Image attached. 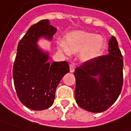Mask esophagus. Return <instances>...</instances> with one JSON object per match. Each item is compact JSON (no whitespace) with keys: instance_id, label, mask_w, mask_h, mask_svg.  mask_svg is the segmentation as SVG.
Listing matches in <instances>:
<instances>
[{"instance_id":"esophagus-1","label":"esophagus","mask_w":131,"mask_h":131,"mask_svg":"<svg viewBox=\"0 0 131 131\" xmlns=\"http://www.w3.org/2000/svg\"><path fill=\"white\" fill-rule=\"evenodd\" d=\"M69 69H70V72H74V71L75 69V65L74 64H70Z\"/></svg>"}]
</instances>
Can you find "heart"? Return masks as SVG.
Masks as SVG:
<instances>
[{"label": "heart", "mask_w": 131, "mask_h": 131, "mask_svg": "<svg viewBox=\"0 0 131 131\" xmlns=\"http://www.w3.org/2000/svg\"><path fill=\"white\" fill-rule=\"evenodd\" d=\"M106 46V39L101 35L85 30H74L65 36L63 42L59 44L58 48L70 54L80 51V60L86 62L100 57Z\"/></svg>", "instance_id": "obj_1"}]
</instances>
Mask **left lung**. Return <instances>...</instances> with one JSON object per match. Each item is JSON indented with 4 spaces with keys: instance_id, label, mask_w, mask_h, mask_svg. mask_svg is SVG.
Returning <instances> with one entry per match:
<instances>
[{
    "instance_id": "8db88e82",
    "label": "left lung",
    "mask_w": 131,
    "mask_h": 131,
    "mask_svg": "<svg viewBox=\"0 0 131 131\" xmlns=\"http://www.w3.org/2000/svg\"><path fill=\"white\" fill-rule=\"evenodd\" d=\"M108 55L86 62L77 67L74 98L86 111L102 113L119 96L123 85V60L114 36L110 39Z\"/></svg>"
}]
</instances>
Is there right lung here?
Here are the masks:
<instances>
[{
    "label": "right lung",
    "mask_w": 131,
    "mask_h": 131,
    "mask_svg": "<svg viewBox=\"0 0 131 131\" xmlns=\"http://www.w3.org/2000/svg\"><path fill=\"white\" fill-rule=\"evenodd\" d=\"M57 28L44 19L32 25L18 45L13 75L17 95L24 106L43 110L53 104L55 91L69 72L67 62H48L49 54L37 45L40 38L52 40Z\"/></svg>",
    "instance_id": "add662e5"
}]
</instances>
